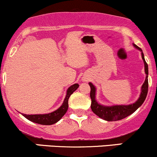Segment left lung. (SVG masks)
<instances>
[{
    "instance_id": "obj_1",
    "label": "left lung",
    "mask_w": 157,
    "mask_h": 157,
    "mask_svg": "<svg viewBox=\"0 0 157 157\" xmlns=\"http://www.w3.org/2000/svg\"><path fill=\"white\" fill-rule=\"evenodd\" d=\"M135 47L138 49L139 50L142 51L141 48L138 47V46L134 45ZM141 56H142L143 60L144 62V70L145 73H146V79L144 84L141 87V93L140 95V98L136 102L132 105H115V106L108 107V106H103L97 103L95 101V88L92 83H90V98H91L92 103H91V109L93 111L94 113L98 116L99 117L104 119L108 121H117V120H122V119L126 118V117L129 116L132 113H134L135 110H137L143 103H144L145 98H146L147 95L148 91V65L147 64L146 61H145L144 54L141 52Z\"/></svg>"
}]
</instances>
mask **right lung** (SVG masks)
I'll use <instances>...</instances> for the list:
<instances>
[{
    "label": "right lung",
    "instance_id": "obj_1",
    "mask_svg": "<svg viewBox=\"0 0 157 157\" xmlns=\"http://www.w3.org/2000/svg\"><path fill=\"white\" fill-rule=\"evenodd\" d=\"M78 87L79 85L77 83L74 84L71 86L69 87L68 90H67V95H66V97L65 100H64L62 105L58 109V110L52 112V113H47V114L34 115H27L23 113L22 115L25 117L27 118L28 120H30V121L41 125H52L57 123V122L65 114L66 112H67V108H68L69 97L71 96V95Z\"/></svg>",
    "mask_w": 157,
    "mask_h": 157
}]
</instances>
